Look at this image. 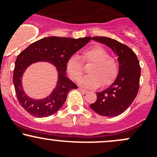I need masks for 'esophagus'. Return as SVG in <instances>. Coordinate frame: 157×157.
<instances>
[{
    "instance_id": "esophagus-1",
    "label": "esophagus",
    "mask_w": 157,
    "mask_h": 157,
    "mask_svg": "<svg viewBox=\"0 0 157 157\" xmlns=\"http://www.w3.org/2000/svg\"><path fill=\"white\" fill-rule=\"evenodd\" d=\"M78 89H79V91H81L82 93H84V94H85V93L88 92V91H87V90L83 89V88H78Z\"/></svg>"
}]
</instances>
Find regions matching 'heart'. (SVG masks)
I'll use <instances>...</instances> for the list:
<instances>
[{
	"label": "heart",
	"mask_w": 157,
	"mask_h": 157,
	"mask_svg": "<svg viewBox=\"0 0 157 157\" xmlns=\"http://www.w3.org/2000/svg\"><path fill=\"white\" fill-rule=\"evenodd\" d=\"M85 63H92L88 69L90 75L79 81V84L85 88H96L101 84L107 85L111 83L118 71L117 60L110 56L109 52L101 46H92L82 53ZM66 71L69 78L78 81L83 75V65L78 55H72L66 62Z\"/></svg>",
	"instance_id": "b5f03b06"
}]
</instances>
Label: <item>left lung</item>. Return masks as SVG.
Here are the masks:
<instances>
[{
  "mask_svg": "<svg viewBox=\"0 0 157 157\" xmlns=\"http://www.w3.org/2000/svg\"><path fill=\"white\" fill-rule=\"evenodd\" d=\"M92 40L114 51L118 57L119 71L108 88L96 93L97 100L90 108L99 115L116 117L129 108L137 94L140 77L139 61L132 49L117 40L105 36H94Z\"/></svg>",
  "mask_w": 157,
  "mask_h": 157,
  "instance_id": "1",
  "label": "left lung"
}]
</instances>
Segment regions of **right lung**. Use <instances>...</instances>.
I'll return each instance as SVG.
<instances>
[{"mask_svg": "<svg viewBox=\"0 0 157 157\" xmlns=\"http://www.w3.org/2000/svg\"><path fill=\"white\" fill-rule=\"evenodd\" d=\"M91 37H45L29 45L19 54L15 62L13 82L17 98L21 106L31 115L45 117L52 115L63 107L68 93L78 87L66 77V62L91 40ZM47 61L57 67L58 80L51 94L43 99H33L22 89V78L25 69L33 63Z\"/></svg>", "mask_w": 157, "mask_h": 157, "instance_id": "1", "label": "right lung"}]
</instances>
